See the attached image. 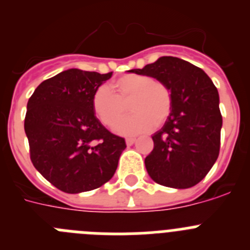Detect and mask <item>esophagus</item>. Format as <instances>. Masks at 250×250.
<instances>
[{"label":"esophagus","mask_w":250,"mask_h":250,"mask_svg":"<svg viewBox=\"0 0 250 250\" xmlns=\"http://www.w3.org/2000/svg\"><path fill=\"white\" fill-rule=\"evenodd\" d=\"M135 141H136V139H134V138H127V139H126V145H129V146H130V145L134 144Z\"/></svg>","instance_id":"1"}]
</instances>
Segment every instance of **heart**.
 <instances>
[{"instance_id":"b5f03b06","label":"heart","mask_w":250,"mask_h":250,"mask_svg":"<svg viewBox=\"0 0 250 250\" xmlns=\"http://www.w3.org/2000/svg\"><path fill=\"white\" fill-rule=\"evenodd\" d=\"M107 85L99 86L92 95V109L101 123L114 127L126 111L125 104L131 101L133 114L118 124L121 135H136L161 126L169 118L173 106L171 91L165 83L146 75L129 74Z\"/></svg>"}]
</instances>
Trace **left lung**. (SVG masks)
Segmentation results:
<instances>
[{
    "instance_id": "obj_1",
    "label": "left lung",
    "mask_w": 250,
    "mask_h": 250,
    "mask_svg": "<svg viewBox=\"0 0 250 250\" xmlns=\"http://www.w3.org/2000/svg\"><path fill=\"white\" fill-rule=\"evenodd\" d=\"M130 72L165 83L173 98L164 126L151 136L154 149L145 158L147 174L164 187H194L219 155L223 119L213 81L202 68L173 56H163Z\"/></svg>"
}]
</instances>
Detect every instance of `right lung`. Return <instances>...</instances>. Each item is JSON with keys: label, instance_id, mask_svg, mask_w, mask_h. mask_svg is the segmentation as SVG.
Returning a JSON list of instances; mask_svg holds the SVG:
<instances>
[{"label": "right lung", "instance_id": "1", "mask_svg": "<svg viewBox=\"0 0 250 250\" xmlns=\"http://www.w3.org/2000/svg\"><path fill=\"white\" fill-rule=\"evenodd\" d=\"M111 75L70 68L40 83L28 100L31 161L61 191L94 190L116 171L126 144L99 121L91 104L95 90Z\"/></svg>", "mask_w": 250, "mask_h": 250}]
</instances>
